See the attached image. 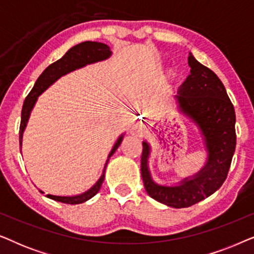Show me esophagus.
<instances>
[{
    "instance_id": "esophagus-1",
    "label": "esophagus",
    "mask_w": 254,
    "mask_h": 254,
    "mask_svg": "<svg viewBox=\"0 0 254 254\" xmlns=\"http://www.w3.org/2000/svg\"><path fill=\"white\" fill-rule=\"evenodd\" d=\"M144 129H145V126L142 121H135V123L131 125V127H130V131L134 135L142 134L144 131Z\"/></svg>"
}]
</instances>
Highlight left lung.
Listing matches in <instances>:
<instances>
[{"instance_id": "left-lung-1", "label": "left lung", "mask_w": 254, "mask_h": 254, "mask_svg": "<svg viewBox=\"0 0 254 254\" xmlns=\"http://www.w3.org/2000/svg\"><path fill=\"white\" fill-rule=\"evenodd\" d=\"M190 74L176 96L180 112L199 128L207 150V162L195 175L178 185L165 186L154 182L149 171L150 145L142 142L141 175L144 189L152 199L173 208H186L206 199L227 179L236 148V114L221 79L213 70L189 57Z\"/></svg>"}]
</instances>
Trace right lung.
<instances>
[{"instance_id":"obj_1","label":"right lung","mask_w":254,"mask_h":254,"mask_svg":"<svg viewBox=\"0 0 254 254\" xmlns=\"http://www.w3.org/2000/svg\"><path fill=\"white\" fill-rule=\"evenodd\" d=\"M112 54L110 47L107 46L106 44L103 43H97V41H84V43H81L76 46L71 47L67 53H65L64 57H62L60 60L55 61L54 64L48 65V67L45 69L38 79L34 83V86L31 90V92L27 95V97L24 100L23 109H22V120H20V127H19V145L22 148V141H23V133L25 130L27 121H29L30 114L32 112L34 105H36L38 97H39L41 93H43L45 90L53 84L55 81H58L61 76L67 75L68 72H71L76 70V69L85 67L86 64H96V62L106 60L109 59ZM124 138V134L120 135L119 138H118L116 144L113 145L112 150L109 154V157H107V161L105 163V166H104L103 175L98 179L95 185H93L91 189L86 190V192L78 194V195H72V196H60V195H52V194H47V197H50L52 200L59 201V202L62 203H68V204H78L82 202H85L89 199H91L92 196H95L97 193L99 192L100 187H102V184L104 182V178H105V169L107 165V162L111 156H112ZM40 193H44L43 190H39Z\"/></svg>"}]
</instances>
